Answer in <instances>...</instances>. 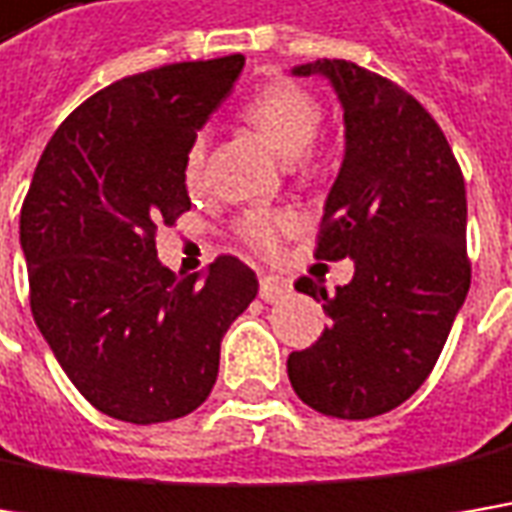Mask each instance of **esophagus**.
I'll list each match as a JSON object with an SVG mask.
<instances>
[{
    "instance_id": "1",
    "label": "esophagus",
    "mask_w": 512,
    "mask_h": 512,
    "mask_svg": "<svg viewBox=\"0 0 512 512\" xmlns=\"http://www.w3.org/2000/svg\"><path fill=\"white\" fill-rule=\"evenodd\" d=\"M286 295H289V284L286 281L275 278V275H260V298L266 304H275V301H281Z\"/></svg>"
}]
</instances>
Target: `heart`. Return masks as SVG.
Instances as JSON below:
<instances>
[{"label":"heart","instance_id":"1","mask_svg":"<svg viewBox=\"0 0 512 512\" xmlns=\"http://www.w3.org/2000/svg\"><path fill=\"white\" fill-rule=\"evenodd\" d=\"M246 121L255 127L260 136L266 138L278 153L292 156V167L298 173H307L316 167L313 159V141H316L324 109L316 98L301 89L292 80H275L263 86L255 98L246 104ZM205 147L208 141L199 136L191 141L185 153V176L194 182L205 162ZM295 228V217L289 211H246L237 220V234L243 243H249L257 252H272L278 249L281 237Z\"/></svg>","mask_w":512,"mask_h":512}]
</instances>
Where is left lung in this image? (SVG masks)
Wrapping results in <instances>:
<instances>
[{"label":"left lung","mask_w":512,"mask_h":512,"mask_svg":"<svg viewBox=\"0 0 512 512\" xmlns=\"http://www.w3.org/2000/svg\"><path fill=\"white\" fill-rule=\"evenodd\" d=\"M295 77L330 80L345 112V159L324 202L318 260H353V281L324 301L330 327L286 359L295 394L327 417L385 414L426 382L469 292L466 188L435 118L397 83L350 60Z\"/></svg>","instance_id":"1"}]
</instances>
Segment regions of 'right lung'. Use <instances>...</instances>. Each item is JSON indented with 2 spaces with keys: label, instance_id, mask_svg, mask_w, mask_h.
Listing matches in <instances>:
<instances>
[{
  "label": "right lung",
  "instance_id": "add662e5",
  "mask_svg": "<svg viewBox=\"0 0 512 512\" xmlns=\"http://www.w3.org/2000/svg\"><path fill=\"white\" fill-rule=\"evenodd\" d=\"M246 57L173 63L115 80L57 127L19 214L31 313L75 388L109 417L150 426L199 408L220 342L257 295L217 257L179 278L156 231L191 208L185 153Z\"/></svg>",
  "mask_w": 512,
  "mask_h": 512
}]
</instances>
